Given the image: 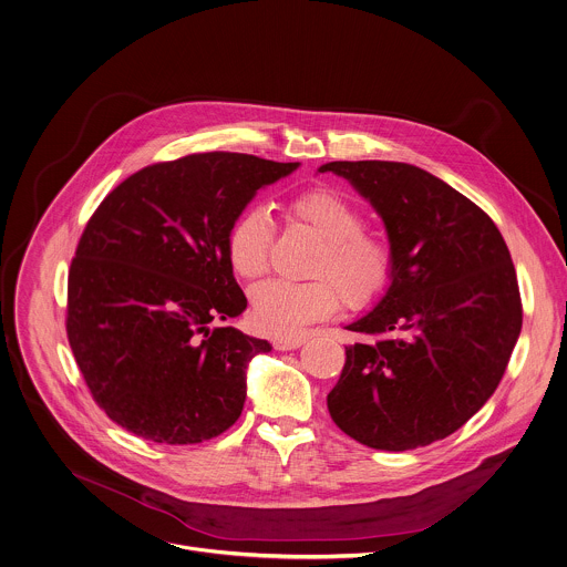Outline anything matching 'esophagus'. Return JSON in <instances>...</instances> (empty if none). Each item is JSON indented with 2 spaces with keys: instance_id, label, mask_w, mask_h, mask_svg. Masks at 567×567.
I'll return each mask as SVG.
<instances>
[{
  "instance_id": "obj_1",
  "label": "esophagus",
  "mask_w": 567,
  "mask_h": 567,
  "mask_svg": "<svg viewBox=\"0 0 567 567\" xmlns=\"http://www.w3.org/2000/svg\"><path fill=\"white\" fill-rule=\"evenodd\" d=\"M309 339V334H293V337H280L274 341L276 350H296L300 348L305 341Z\"/></svg>"
}]
</instances>
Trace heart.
Instances as JSON below:
<instances>
[{
    "label": "heart",
    "instance_id": "1",
    "mask_svg": "<svg viewBox=\"0 0 567 567\" xmlns=\"http://www.w3.org/2000/svg\"><path fill=\"white\" fill-rule=\"evenodd\" d=\"M289 215L323 241L311 282L269 280L252 291V323L274 337H293L307 323L341 305L365 309L386 291L393 276V248L365 230L363 213L339 190L313 187L287 204ZM274 224L262 208L244 210L226 237V258L237 278L254 282L269 265Z\"/></svg>",
    "mask_w": 567,
    "mask_h": 567
}]
</instances>
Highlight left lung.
Segmentation results:
<instances>
[{
  "label": "left lung",
  "instance_id": "1",
  "mask_svg": "<svg viewBox=\"0 0 567 567\" xmlns=\"http://www.w3.org/2000/svg\"><path fill=\"white\" fill-rule=\"evenodd\" d=\"M372 202L393 276L348 330L332 422L377 450H413L461 429L496 391L522 330L515 267L492 217L433 174L391 161L319 167Z\"/></svg>",
  "mask_w": 567,
  "mask_h": 567
}]
</instances>
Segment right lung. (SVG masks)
Returning <instances> with one entry per match:
<instances>
[{"instance_id": "1", "label": "right lung", "mask_w": 567, "mask_h": 567, "mask_svg": "<svg viewBox=\"0 0 567 567\" xmlns=\"http://www.w3.org/2000/svg\"><path fill=\"white\" fill-rule=\"evenodd\" d=\"M298 165L189 154L138 169L95 208L69 267L64 326L93 400L115 424L187 445L239 420L248 363L271 346L219 326L248 307L226 237L254 193Z\"/></svg>"}]
</instances>
